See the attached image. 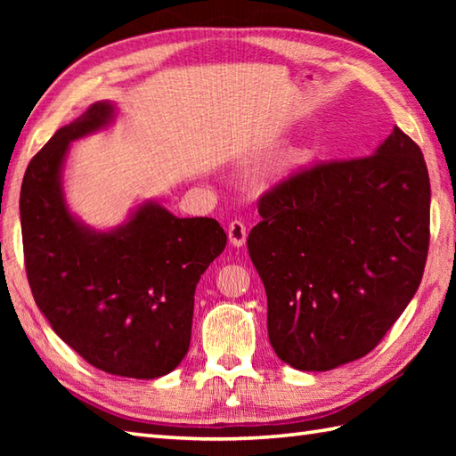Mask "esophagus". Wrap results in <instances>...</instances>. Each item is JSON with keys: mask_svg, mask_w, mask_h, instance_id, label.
Instances as JSON below:
<instances>
[{"mask_svg": "<svg viewBox=\"0 0 456 456\" xmlns=\"http://www.w3.org/2000/svg\"><path fill=\"white\" fill-rule=\"evenodd\" d=\"M227 233H229V243L233 245V247L240 248V247L245 245V240H247V227H245L243 221H231Z\"/></svg>", "mask_w": 456, "mask_h": 456, "instance_id": "obj_1", "label": "esophagus"}]
</instances>
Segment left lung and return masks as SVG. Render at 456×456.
<instances>
[{"instance_id": "8db88e82", "label": "left lung", "mask_w": 456, "mask_h": 456, "mask_svg": "<svg viewBox=\"0 0 456 456\" xmlns=\"http://www.w3.org/2000/svg\"><path fill=\"white\" fill-rule=\"evenodd\" d=\"M429 206L421 149L398 127L372 157L319 164L260 200L247 247L280 361L325 372L372 351L419 288Z\"/></svg>"}]
</instances>
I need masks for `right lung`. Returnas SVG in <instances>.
Segmentation results:
<instances>
[{"mask_svg": "<svg viewBox=\"0 0 456 456\" xmlns=\"http://www.w3.org/2000/svg\"><path fill=\"white\" fill-rule=\"evenodd\" d=\"M118 103H92L28 162L19 213L28 286L54 333L103 372L152 380L172 372L191 338L193 294L227 245L211 217H176L142 200L95 229L68 206L70 142L105 131Z\"/></svg>", "mask_w": 456, "mask_h": 456, "instance_id": "add662e5", "label": "right lung"}]
</instances>
